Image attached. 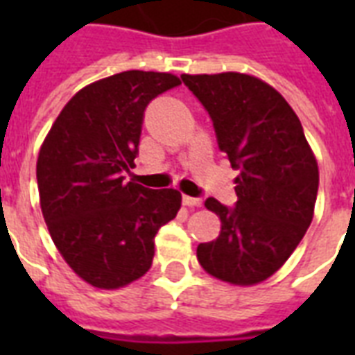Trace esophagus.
<instances>
[{"label": "esophagus", "instance_id": "obj_1", "mask_svg": "<svg viewBox=\"0 0 355 355\" xmlns=\"http://www.w3.org/2000/svg\"><path fill=\"white\" fill-rule=\"evenodd\" d=\"M184 206H188V208H199L202 205V200L197 199V197H189V195H184L182 197Z\"/></svg>", "mask_w": 355, "mask_h": 355}]
</instances>
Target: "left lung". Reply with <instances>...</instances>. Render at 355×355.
Here are the masks:
<instances>
[{
	"label": "left lung",
	"instance_id": "obj_1",
	"mask_svg": "<svg viewBox=\"0 0 355 355\" xmlns=\"http://www.w3.org/2000/svg\"><path fill=\"white\" fill-rule=\"evenodd\" d=\"M180 77L208 110L219 149L239 171L236 208L206 199L221 219V232L200 243L197 259L217 280L256 286L286 263L311 225L317 158L295 110L258 77L237 71Z\"/></svg>",
	"mask_w": 355,
	"mask_h": 355
}]
</instances>
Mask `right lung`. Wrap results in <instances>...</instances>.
I'll use <instances>...</instances> for the list:
<instances>
[{"label": "right lung", "instance_id": "obj_1", "mask_svg": "<svg viewBox=\"0 0 355 355\" xmlns=\"http://www.w3.org/2000/svg\"><path fill=\"white\" fill-rule=\"evenodd\" d=\"M180 85L173 73L130 69L75 94L38 153L47 230L64 261L97 289H119L150 269L155 236L182 205L177 189H149L134 167L145 107Z\"/></svg>", "mask_w": 355, "mask_h": 355}]
</instances>
